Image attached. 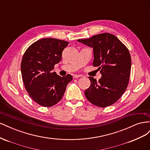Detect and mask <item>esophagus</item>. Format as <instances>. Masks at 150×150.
Wrapping results in <instances>:
<instances>
[{
  "mask_svg": "<svg viewBox=\"0 0 150 150\" xmlns=\"http://www.w3.org/2000/svg\"><path fill=\"white\" fill-rule=\"evenodd\" d=\"M80 77H81V75H77V74H74V75H73V78H80Z\"/></svg>",
  "mask_w": 150,
  "mask_h": 150,
  "instance_id": "34e87169",
  "label": "esophagus"
}]
</instances>
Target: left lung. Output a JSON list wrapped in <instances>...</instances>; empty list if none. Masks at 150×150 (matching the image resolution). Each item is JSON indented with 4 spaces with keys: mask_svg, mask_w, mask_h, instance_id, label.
I'll return each mask as SVG.
<instances>
[{
    "mask_svg": "<svg viewBox=\"0 0 150 150\" xmlns=\"http://www.w3.org/2000/svg\"><path fill=\"white\" fill-rule=\"evenodd\" d=\"M78 41L93 48V65L102 75L97 81L89 77V88L84 94L88 100L101 108L116 103L121 97L129 80L131 59L128 49L115 35L103 33Z\"/></svg>",
    "mask_w": 150,
    "mask_h": 150,
    "instance_id": "8db88e82",
    "label": "left lung"
}]
</instances>
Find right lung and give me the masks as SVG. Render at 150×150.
<instances>
[{
  "label": "right lung",
  "mask_w": 150,
  "mask_h": 150,
  "mask_svg": "<svg viewBox=\"0 0 150 150\" xmlns=\"http://www.w3.org/2000/svg\"><path fill=\"white\" fill-rule=\"evenodd\" d=\"M68 44L63 40L44 38L31 44L22 57L21 69L25 88L30 98L40 106L55 105L72 79L70 74L61 77L53 71Z\"/></svg>",
  "instance_id": "obj_1"
}]
</instances>
